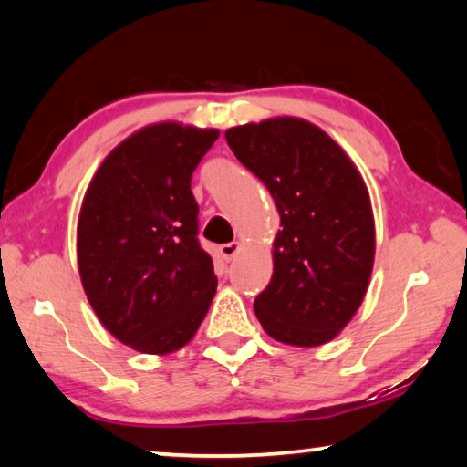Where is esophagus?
I'll return each mask as SVG.
<instances>
[{"mask_svg": "<svg viewBox=\"0 0 467 467\" xmlns=\"http://www.w3.org/2000/svg\"><path fill=\"white\" fill-rule=\"evenodd\" d=\"M239 251H241V243H239V241L220 244V255H223V257L226 259V262H231V259H233Z\"/></svg>", "mask_w": 467, "mask_h": 467, "instance_id": "1", "label": "esophagus"}]
</instances>
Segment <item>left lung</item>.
<instances>
[{"label": "left lung", "instance_id": "1", "mask_svg": "<svg viewBox=\"0 0 467 467\" xmlns=\"http://www.w3.org/2000/svg\"><path fill=\"white\" fill-rule=\"evenodd\" d=\"M224 136L280 214L257 319L282 344H327L358 311L373 272L375 220L365 181L326 131L298 117L244 123Z\"/></svg>", "mask_w": 467, "mask_h": 467}]
</instances>
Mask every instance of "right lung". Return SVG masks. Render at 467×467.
<instances>
[{
	"label": "right lung",
	"instance_id": "1",
	"mask_svg": "<svg viewBox=\"0 0 467 467\" xmlns=\"http://www.w3.org/2000/svg\"><path fill=\"white\" fill-rule=\"evenodd\" d=\"M218 130L175 121L131 133L102 161L78 218V270L94 313L144 354L183 348L218 280L197 241L192 175Z\"/></svg>",
	"mask_w": 467,
	"mask_h": 467
}]
</instances>
